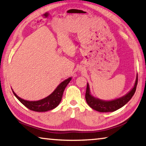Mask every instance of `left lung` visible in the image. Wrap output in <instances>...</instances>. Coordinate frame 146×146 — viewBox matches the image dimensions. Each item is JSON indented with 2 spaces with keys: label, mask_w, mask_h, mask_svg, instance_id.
<instances>
[{
  "label": "left lung",
  "mask_w": 146,
  "mask_h": 146,
  "mask_svg": "<svg viewBox=\"0 0 146 146\" xmlns=\"http://www.w3.org/2000/svg\"><path fill=\"white\" fill-rule=\"evenodd\" d=\"M138 83V75H137L134 86L127 94L122 97L115 98L111 100H104L94 97L90 92L89 84L87 83V88L86 92V100L88 104L93 110L99 112H113L123 107L133 97L135 93Z\"/></svg>",
  "instance_id": "left-lung-1"
}]
</instances>
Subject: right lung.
<instances>
[{"mask_svg":"<svg viewBox=\"0 0 146 146\" xmlns=\"http://www.w3.org/2000/svg\"><path fill=\"white\" fill-rule=\"evenodd\" d=\"M71 80V77H70L64 80L56 87L53 92L48 97L43 99L36 101H29L23 99L19 97L12 89L11 90L17 99L29 110L36 112H45L53 110L59 105V104L61 102L62 98L64 91Z\"/></svg>","mask_w":146,"mask_h":146,"instance_id":"right-lung-1","label":"right lung"}]
</instances>
